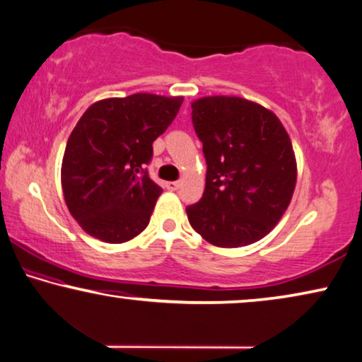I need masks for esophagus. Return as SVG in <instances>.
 <instances>
[{
    "mask_svg": "<svg viewBox=\"0 0 362 362\" xmlns=\"http://www.w3.org/2000/svg\"><path fill=\"white\" fill-rule=\"evenodd\" d=\"M165 187H167V190L175 192V190H179V188H180V182H167Z\"/></svg>",
    "mask_w": 362,
    "mask_h": 362,
    "instance_id": "1",
    "label": "esophagus"
}]
</instances>
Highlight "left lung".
<instances>
[{"label":"left lung","mask_w":362,"mask_h":362,"mask_svg":"<svg viewBox=\"0 0 362 362\" xmlns=\"http://www.w3.org/2000/svg\"><path fill=\"white\" fill-rule=\"evenodd\" d=\"M192 122L208 165L203 197L187 208L192 228L223 249L263 239L283 218L298 180L283 123L235 95L193 100Z\"/></svg>","instance_id":"1"}]
</instances>
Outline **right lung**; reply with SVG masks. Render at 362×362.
Returning <instances> with one entry per match:
<instances>
[{"label": "right lung", "mask_w": 362, "mask_h": 362, "mask_svg": "<svg viewBox=\"0 0 362 362\" xmlns=\"http://www.w3.org/2000/svg\"><path fill=\"white\" fill-rule=\"evenodd\" d=\"M182 102L148 93L110 97L79 118L64 149L62 187L69 213L89 235L123 244L146 229L163 193L146 164Z\"/></svg>", "instance_id": "1"}]
</instances>
